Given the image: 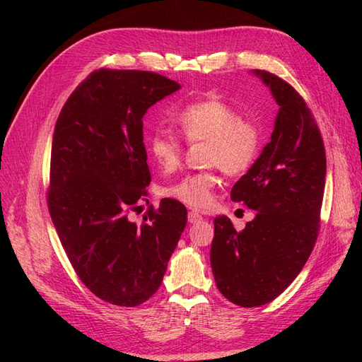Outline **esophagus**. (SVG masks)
Segmentation results:
<instances>
[{"label":"esophagus","instance_id":"obj_1","mask_svg":"<svg viewBox=\"0 0 362 362\" xmlns=\"http://www.w3.org/2000/svg\"><path fill=\"white\" fill-rule=\"evenodd\" d=\"M202 221V214L199 211H189L188 213V222L189 224H196V222Z\"/></svg>","mask_w":362,"mask_h":362}]
</instances>
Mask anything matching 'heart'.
I'll list each match as a JSON object with an SVG mask.
<instances>
[{
  "label": "heart",
  "mask_w": 362,
  "mask_h": 362,
  "mask_svg": "<svg viewBox=\"0 0 362 362\" xmlns=\"http://www.w3.org/2000/svg\"><path fill=\"white\" fill-rule=\"evenodd\" d=\"M175 124L187 141L205 143V165L218 166L227 175L244 174L258 158L261 149L258 127L241 119L235 109L219 99L187 105L175 115ZM148 151L165 171H173L180 163L179 138L163 129H157L148 138ZM218 182L216 173L206 169L182 177L165 188L163 194L194 209H204L211 202Z\"/></svg>",
  "instance_id": "b5f03b06"
}]
</instances>
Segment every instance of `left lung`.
Segmentation results:
<instances>
[{"mask_svg":"<svg viewBox=\"0 0 362 362\" xmlns=\"http://www.w3.org/2000/svg\"><path fill=\"white\" fill-rule=\"evenodd\" d=\"M252 74L271 90L279 113L271 140L230 197L257 214L241 232L227 216H218L210 250L221 294L244 308L272 302L308 261L327 174L324 141L302 96L272 73Z\"/></svg>","mask_w":362,"mask_h":362,"instance_id":"left-lung-1","label":"left lung"}]
</instances>
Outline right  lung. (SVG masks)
Returning a JSON list of instances; mask_svg holds the SVG:
<instances>
[{
	"label": "right lung",
	"mask_w": 362,
	"mask_h": 362,
	"mask_svg": "<svg viewBox=\"0 0 362 362\" xmlns=\"http://www.w3.org/2000/svg\"><path fill=\"white\" fill-rule=\"evenodd\" d=\"M177 90L157 73L99 70L73 91L54 127L52 224L82 283L112 305L156 294L187 226L185 205L174 199H161L141 226L127 218L151 182L143 117Z\"/></svg>",
	"instance_id": "right-lung-1"
}]
</instances>
